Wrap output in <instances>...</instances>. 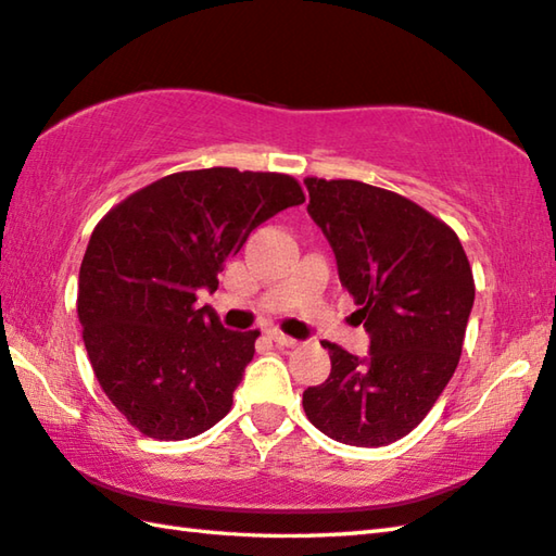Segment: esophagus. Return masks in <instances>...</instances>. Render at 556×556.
I'll list each match as a JSON object with an SVG mask.
<instances>
[{"mask_svg": "<svg viewBox=\"0 0 556 556\" xmlns=\"http://www.w3.org/2000/svg\"><path fill=\"white\" fill-rule=\"evenodd\" d=\"M267 334H269V340H275L279 346H296L299 344L296 340H293V337L279 332V330H269Z\"/></svg>", "mask_w": 556, "mask_h": 556, "instance_id": "esophagus-1", "label": "esophagus"}]
</instances>
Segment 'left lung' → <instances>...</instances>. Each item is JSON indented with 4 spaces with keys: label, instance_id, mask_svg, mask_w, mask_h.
<instances>
[{
    "label": "left lung",
    "instance_id": "left-lung-1",
    "mask_svg": "<svg viewBox=\"0 0 556 556\" xmlns=\"http://www.w3.org/2000/svg\"><path fill=\"white\" fill-rule=\"evenodd\" d=\"M308 214L332 245L342 287L371 337L366 358L332 342V371L303 393L315 429L378 448L417 427L460 362L472 267L448 224L397 192L306 178Z\"/></svg>",
    "mask_w": 556,
    "mask_h": 556
}]
</instances>
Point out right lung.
<instances>
[{
	"label": "right lung",
	"mask_w": 556,
	"mask_h": 556,
	"mask_svg": "<svg viewBox=\"0 0 556 556\" xmlns=\"http://www.w3.org/2000/svg\"><path fill=\"white\" fill-rule=\"evenodd\" d=\"M306 202L285 173L182 170L129 194L93 228L76 313L108 400L149 439L212 429L255 354L257 330H226L200 289L269 216Z\"/></svg>",
	"instance_id": "obj_1"
}]
</instances>
